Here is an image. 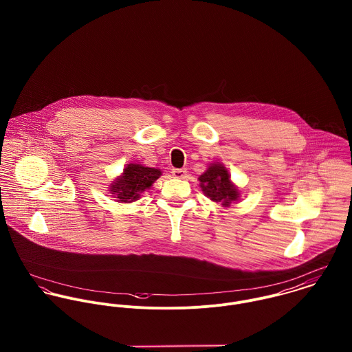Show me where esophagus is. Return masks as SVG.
I'll use <instances>...</instances> for the list:
<instances>
[{
	"label": "esophagus",
	"mask_w": 352,
	"mask_h": 352,
	"mask_svg": "<svg viewBox=\"0 0 352 352\" xmlns=\"http://www.w3.org/2000/svg\"><path fill=\"white\" fill-rule=\"evenodd\" d=\"M186 173H187L186 168H175V169H172V175L176 179H184Z\"/></svg>",
	"instance_id": "1"
}]
</instances>
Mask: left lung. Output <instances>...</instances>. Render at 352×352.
I'll use <instances>...</instances> for the list:
<instances>
[{
    "label": "left lung",
    "mask_w": 352,
    "mask_h": 352,
    "mask_svg": "<svg viewBox=\"0 0 352 352\" xmlns=\"http://www.w3.org/2000/svg\"><path fill=\"white\" fill-rule=\"evenodd\" d=\"M199 182L203 194L223 207L240 198L239 188L230 182L229 172L222 164H210L207 170L199 176Z\"/></svg>",
    "instance_id": "left-lung-1"
}]
</instances>
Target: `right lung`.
<instances>
[{"instance_id": "obj_1", "label": "right lung", "mask_w": 352, "mask_h": 352, "mask_svg": "<svg viewBox=\"0 0 352 352\" xmlns=\"http://www.w3.org/2000/svg\"><path fill=\"white\" fill-rule=\"evenodd\" d=\"M161 176V170L144 166L141 164H129L123 173L109 186L112 197L123 203L138 201L141 194L149 190L153 183Z\"/></svg>"}]
</instances>
